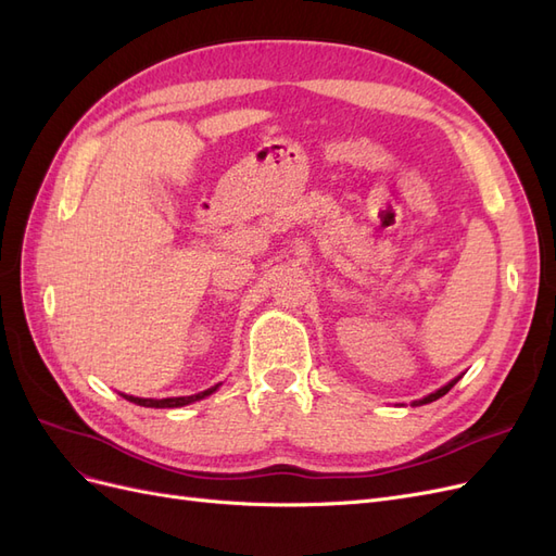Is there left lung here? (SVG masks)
<instances>
[{
    "label": "left lung",
    "mask_w": 556,
    "mask_h": 556,
    "mask_svg": "<svg viewBox=\"0 0 556 556\" xmlns=\"http://www.w3.org/2000/svg\"><path fill=\"white\" fill-rule=\"evenodd\" d=\"M459 378H462V376H459ZM459 378H454V380H450V382H447L445 387H441V390H435L433 394H429V396H425V399H419V401H415V403H413V406H422V403H431V401H435V399H441V396H445V394H447V392L452 390V387H454V384H457V380H459Z\"/></svg>",
    "instance_id": "1"
}]
</instances>
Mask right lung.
Wrapping results in <instances>:
<instances>
[{
	"instance_id": "add662e5",
	"label": "right lung",
	"mask_w": 556,
	"mask_h": 556,
	"mask_svg": "<svg viewBox=\"0 0 556 556\" xmlns=\"http://www.w3.org/2000/svg\"><path fill=\"white\" fill-rule=\"evenodd\" d=\"M217 387H220V384L208 387V390L192 394V396H172V399H141V396H131V394H121V396L131 401V403H137V406H143V408H180V406H188V403H194L199 399L211 396L217 390Z\"/></svg>"
}]
</instances>
